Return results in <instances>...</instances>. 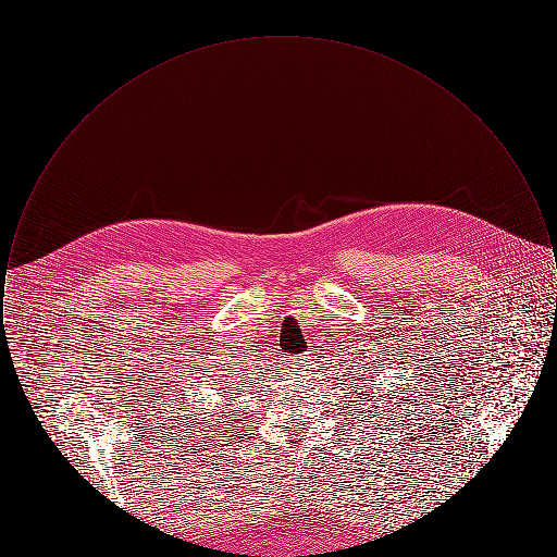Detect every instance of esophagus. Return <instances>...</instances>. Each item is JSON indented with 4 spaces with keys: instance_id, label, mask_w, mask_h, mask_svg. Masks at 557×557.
<instances>
[{
    "instance_id": "esophagus-1",
    "label": "esophagus",
    "mask_w": 557,
    "mask_h": 557,
    "mask_svg": "<svg viewBox=\"0 0 557 557\" xmlns=\"http://www.w3.org/2000/svg\"><path fill=\"white\" fill-rule=\"evenodd\" d=\"M296 363H300V361H296Z\"/></svg>"
}]
</instances>
